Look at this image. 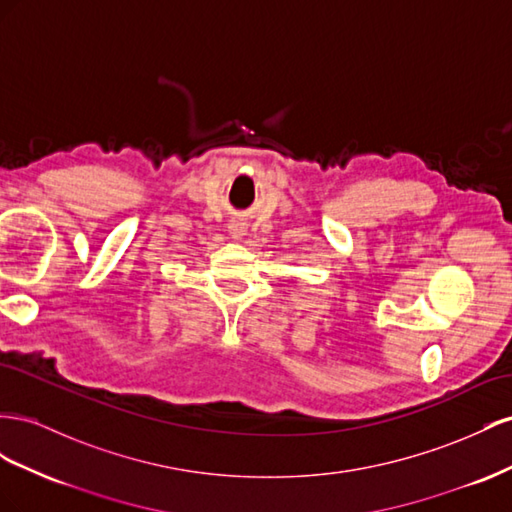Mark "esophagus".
<instances>
[{
    "instance_id": "34e87169",
    "label": "esophagus",
    "mask_w": 512,
    "mask_h": 512,
    "mask_svg": "<svg viewBox=\"0 0 512 512\" xmlns=\"http://www.w3.org/2000/svg\"><path fill=\"white\" fill-rule=\"evenodd\" d=\"M244 225H240V223H233V225H229V233H231V238L233 240H242L244 238Z\"/></svg>"
}]
</instances>
